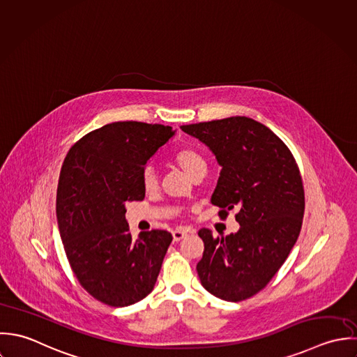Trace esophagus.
Listing matches in <instances>:
<instances>
[{
  "instance_id": "obj_1",
  "label": "esophagus",
  "mask_w": 357,
  "mask_h": 357,
  "mask_svg": "<svg viewBox=\"0 0 357 357\" xmlns=\"http://www.w3.org/2000/svg\"><path fill=\"white\" fill-rule=\"evenodd\" d=\"M189 233H190V230H188V229H176V230H174V233H172L174 241H181V240H182L183 237H186Z\"/></svg>"
}]
</instances>
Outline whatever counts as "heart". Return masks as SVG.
Wrapping results in <instances>:
<instances>
[{
    "mask_svg": "<svg viewBox=\"0 0 357 357\" xmlns=\"http://www.w3.org/2000/svg\"><path fill=\"white\" fill-rule=\"evenodd\" d=\"M174 160L182 168V171L190 178L195 174H197L199 171L207 168V162H206L204 157L195 149L183 147V149L178 150L174 155ZM141 182H142V188L146 192H151V190L155 189V186H157V174H155L153 165H146L143 168Z\"/></svg>",
    "mask_w": 357,
    "mask_h": 357,
    "instance_id": "b5f03b06",
    "label": "heart"
}]
</instances>
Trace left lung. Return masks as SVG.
<instances>
[{"label": "left lung", "instance_id": "obj_1", "mask_svg": "<svg viewBox=\"0 0 357 357\" xmlns=\"http://www.w3.org/2000/svg\"><path fill=\"white\" fill-rule=\"evenodd\" d=\"M208 146L222 167L211 203L219 215L237 208V233L214 237L202 229L204 252L197 264L203 287L215 296L238 302L272 280L301 231L305 193L296 161L266 126L229 117L182 126Z\"/></svg>", "mask_w": 357, "mask_h": 357}]
</instances>
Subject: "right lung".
I'll return each mask as SVG.
<instances>
[{"mask_svg":"<svg viewBox=\"0 0 357 357\" xmlns=\"http://www.w3.org/2000/svg\"><path fill=\"white\" fill-rule=\"evenodd\" d=\"M174 134L168 126L117 121L82 137L63 161L56 218L65 252L79 284L106 305H132L155 284L172 236L155 229L132 240L126 204L144 199L143 168Z\"/></svg>","mask_w":357,"mask_h":357,"instance_id":"add662e5","label":"right lung"}]
</instances>
